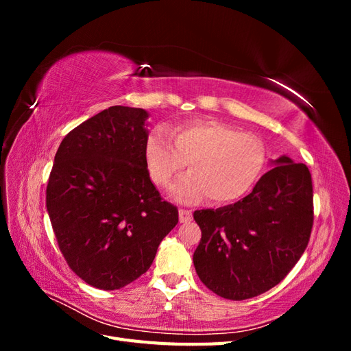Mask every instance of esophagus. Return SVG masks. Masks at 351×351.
Returning a JSON list of instances; mask_svg holds the SVG:
<instances>
[{"label":"esophagus","instance_id":"obj_1","mask_svg":"<svg viewBox=\"0 0 351 351\" xmlns=\"http://www.w3.org/2000/svg\"><path fill=\"white\" fill-rule=\"evenodd\" d=\"M178 217H180V222H189L192 221V210L189 209H180L178 210Z\"/></svg>","mask_w":351,"mask_h":351}]
</instances>
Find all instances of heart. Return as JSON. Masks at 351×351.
<instances>
[{"mask_svg":"<svg viewBox=\"0 0 351 351\" xmlns=\"http://www.w3.org/2000/svg\"><path fill=\"white\" fill-rule=\"evenodd\" d=\"M146 165L158 186L189 165L190 173L169 189L173 197L193 204L205 196L217 205L237 202L259 180L267 146L259 136L212 119H196L176 125L171 136L155 127L145 146Z\"/></svg>","mask_w":351,"mask_h":351,"instance_id":"heart-1","label":"heart"}]
</instances>
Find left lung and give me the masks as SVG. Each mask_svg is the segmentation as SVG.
Here are the masks:
<instances>
[{
	"instance_id": "8db88e82",
	"label": "left lung",
	"mask_w": 351,
	"mask_h": 351,
	"mask_svg": "<svg viewBox=\"0 0 351 351\" xmlns=\"http://www.w3.org/2000/svg\"><path fill=\"white\" fill-rule=\"evenodd\" d=\"M252 193L232 205L195 210L202 239L193 253L200 281L228 300H246L280 284L307 247L313 226L309 168L272 161Z\"/></svg>"
}]
</instances>
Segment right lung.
Here are the masks:
<instances>
[{
  "instance_id": "add662e5",
  "label": "right lung",
  "mask_w": 351,
  "mask_h": 351,
  "mask_svg": "<svg viewBox=\"0 0 351 351\" xmlns=\"http://www.w3.org/2000/svg\"><path fill=\"white\" fill-rule=\"evenodd\" d=\"M142 108L115 105L83 121L54 158L47 210L71 271L101 290H119L152 265L178 222L147 171Z\"/></svg>"
}]
</instances>
